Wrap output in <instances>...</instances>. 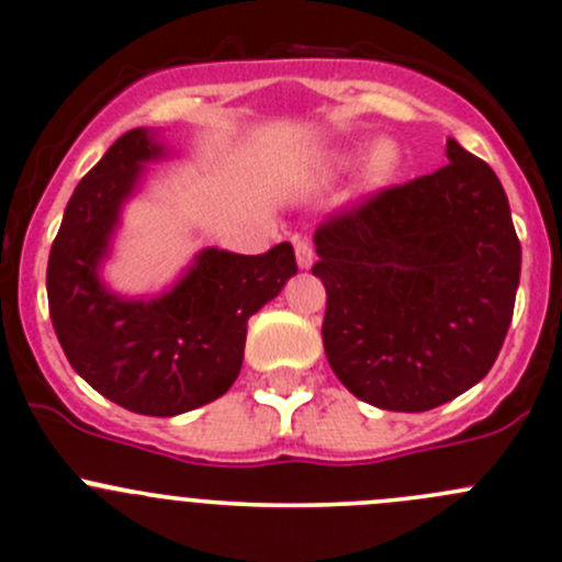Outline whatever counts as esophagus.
<instances>
[{
  "instance_id": "esophagus-1",
  "label": "esophagus",
  "mask_w": 562,
  "mask_h": 562,
  "mask_svg": "<svg viewBox=\"0 0 562 562\" xmlns=\"http://www.w3.org/2000/svg\"><path fill=\"white\" fill-rule=\"evenodd\" d=\"M294 255H297V265L303 270H307L313 265V244L303 235H294Z\"/></svg>"
}]
</instances>
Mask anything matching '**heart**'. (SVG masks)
<instances>
[{
  "label": "heart",
  "instance_id": "obj_1",
  "mask_svg": "<svg viewBox=\"0 0 562 562\" xmlns=\"http://www.w3.org/2000/svg\"><path fill=\"white\" fill-rule=\"evenodd\" d=\"M353 155H342L340 162H351ZM402 147L394 142V138H380V142L372 144L370 155H367L364 168H361V187L367 192L385 190L402 171Z\"/></svg>",
  "mask_w": 562,
  "mask_h": 562
}]
</instances>
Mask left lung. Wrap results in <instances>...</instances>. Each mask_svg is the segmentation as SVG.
<instances>
[{
  "label": "left lung",
  "instance_id": "obj_1",
  "mask_svg": "<svg viewBox=\"0 0 562 562\" xmlns=\"http://www.w3.org/2000/svg\"><path fill=\"white\" fill-rule=\"evenodd\" d=\"M448 166L318 225L329 367L361 402L424 413L491 372L520 283L509 201L448 138Z\"/></svg>",
  "mask_w": 562,
  "mask_h": 562
}]
</instances>
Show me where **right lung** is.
<instances>
[{
	"instance_id": "add662e5",
	"label": "right lung",
	"mask_w": 562,
	"mask_h": 562,
	"mask_svg": "<svg viewBox=\"0 0 562 562\" xmlns=\"http://www.w3.org/2000/svg\"><path fill=\"white\" fill-rule=\"evenodd\" d=\"M166 147L134 128L77 184L47 259L53 329L75 372L138 415L171 418L220 400L244 364L246 324L297 273L292 244L265 255L203 249L168 292L120 297L101 262L144 162Z\"/></svg>"
}]
</instances>
